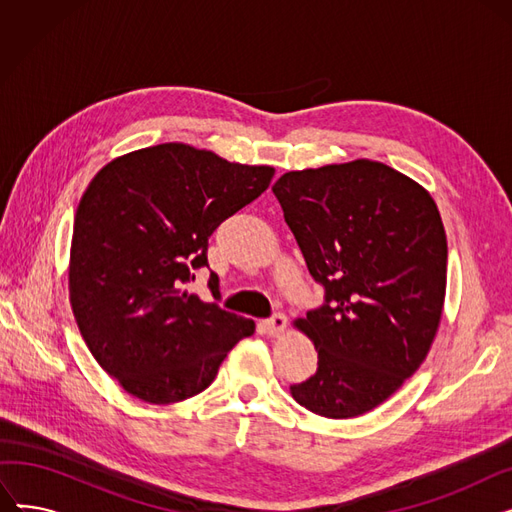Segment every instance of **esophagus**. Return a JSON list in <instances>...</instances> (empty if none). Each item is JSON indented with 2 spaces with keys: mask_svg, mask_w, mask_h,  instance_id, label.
I'll list each match as a JSON object with an SVG mask.
<instances>
[{
  "mask_svg": "<svg viewBox=\"0 0 512 512\" xmlns=\"http://www.w3.org/2000/svg\"><path fill=\"white\" fill-rule=\"evenodd\" d=\"M286 324H288V319H286L284 313H274L270 319L263 321V330H265L267 336H274L276 338V336L284 334Z\"/></svg>",
  "mask_w": 512,
  "mask_h": 512,
  "instance_id": "1",
  "label": "esophagus"
}]
</instances>
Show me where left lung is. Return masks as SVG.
I'll return each mask as SVG.
<instances>
[{"mask_svg":"<svg viewBox=\"0 0 512 512\" xmlns=\"http://www.w3.org/2000/svg\"><path fill=\"white\" fill-rule=\"evenodd\" d=\"M324 305L297 321L317 371L292 384L315 415L375 409L419 369L440 326L448 245L427 191L380 161L288 172L274 184Z\"/></svg>","mask_w":512,"mask_h":512,"instance_id":"obj_1","label":"left lung"}]
</instances>
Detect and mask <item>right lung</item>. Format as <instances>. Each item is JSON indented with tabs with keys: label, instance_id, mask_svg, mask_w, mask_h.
<instances>
[{
	"label": "right lung",
	"instance_id": "right-lung-1",
	"mask_svg": "<svg viewBox=\"0 0 512 512\" xmlns=\"http://www.w3.org/2000/svg\"><path fill=\"white\" fill-rule=\"evenodd\" d=\"M270 166H242L180 143L110 161L74 215L70 303L97 363L132 396L170 405L203 392L255 321L184 290L207 263L209 236L255 201Z\"/></svg>",
	"mask_w": 512,
	"mask_h": 512
}]
</instances>
